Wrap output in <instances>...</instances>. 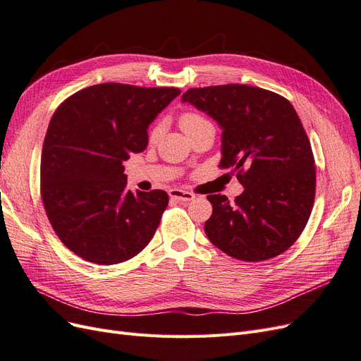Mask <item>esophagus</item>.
Wrapping results in <instances>:
<instances>
[{"label": "esophagus", "instance_id": "obj_1", "mask_svg": "<svg viewBox=\"0 0 361 361\" xmlns=\"http://www.w3.org/2000/svg\"><path fill=\"white\" fill-rule=\"evenodd\" d=\"M169 195L171 199H176V200H180V202H191L195 199V195L190 191H183V190H179V188H173L169 191Z\"/></svg>", "mask_w": 361, "mask_h": 361}]
</instances>
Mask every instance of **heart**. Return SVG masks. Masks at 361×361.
<instances>
[{
	"mask_svg": "<svg viewBox=\"0 0 361 361\" xmlns=\"http://www.w3.org/2000/svg\"><path fill=\"white\" fill-rule=\"evenodd\" d=\"M202 122H204V118L195 113H185L179 117V126L182 130H187L188 128L197 125V123H202ZM157 134H158V129H155L154 133H152V137H157Z\"/></svg>",
	"mask_w": 361,
	"mask_h": 361,
	"instance_id": "heart-1",
	"label": "heart"
}]
</instances>
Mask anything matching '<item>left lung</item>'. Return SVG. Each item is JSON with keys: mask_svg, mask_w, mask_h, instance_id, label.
I'll use <instances>...</instances> for the list:
<instances>
[{"mask_svg": "<svg viewBox=\"0 0 361 361\" xmlns=\"http://www.w3.org/2000/svg\"><path fill=\"white\" fill-rule=\"evenodd\" d=\"M182 102L220 125V167L232 169L244 187L235 203L207 195L212 215L204 223L206 236L239 260L281 255L307 224L316 188L312 146L292 104L245 84L190 89Z\"/></svg>", "mask_w": 361, "mask_h": 361, "instance_id": "obj_1", "label": "left lung"}]
</instances>
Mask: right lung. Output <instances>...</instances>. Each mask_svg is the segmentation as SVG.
I'll use <instances>...</instances> for the list:
<instances>
[{
	"label": "right lung",
	"mask_w": 361,
	"mask_h": 361,
	"mask_svg": "<svg viewBox=\"0 0 361 361\" xmlns=\"http://www.w3.org/2000/svg\"><path fill=\"white\" fill-rule=\"evenodd\" d=\"M179 94L174 87L105 82L76 92L54 113L40 194L54 232L76 256L114 265L154 238L169 195L128 190L123 161L146 149L149 125Z\"/></svg>",
	"instance_id": "right-lung-1"
}]
</instances>
